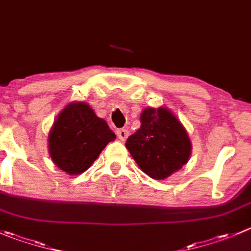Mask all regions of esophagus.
<instances>
[{"label": "esophagus", "mask_w": 251, "mask_h": 251, "mask_svg": "<svg viewBox=\"0 0 251 251\" xmlns=\"http://www.w3.org/2000/svg\"><path fill=\"white\" fill-rule=\"evenodd\" d=\"M116 135H118V137L120 138L121 141H125L126 138L128 137V131L126 130V128H119V130L116 131Z\"/></svg>", "instance_id": "34e87169"}]
</instances>
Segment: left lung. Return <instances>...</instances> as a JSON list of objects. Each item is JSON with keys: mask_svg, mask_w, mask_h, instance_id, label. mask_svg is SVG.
Wrapping results in <instances>:
<instances>
[{"mask_svg": "<svg viewBox=\"0 0 251 251\" xmlns=\"http://www.w3.org/2000/svg\"><path fill=\"white\" fill-rule=\"evenodd\" d=\"M138 167L153 179H165L189 160L191 143L184 126L168 109L147 108L141 127L126 141Z\"/></svg>", "mask_w": 251, "mask_h": 251, "instance_id": "1", "label": "left lung"}]
</instances>
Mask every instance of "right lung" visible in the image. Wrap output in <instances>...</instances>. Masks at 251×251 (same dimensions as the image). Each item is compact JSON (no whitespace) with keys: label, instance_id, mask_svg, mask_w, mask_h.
I'll return each instance as SVG.
<instances>
[{"label":"right lung","instance_id":"right-lung-1","mask_svg":"<svg viewBox=\"0 0 251 251\" xmlns=\"http://www.w3.org/2000/svg\"><path fill=\"white\" fill-rule=\"evenodd\" d=\"M115 138L105 120L98 118L86 103H74L61 111L53 123L49 152L60 169L71 175L81 174Z\"/></svg>","mask_w":251,"mask_h":251}]
</instances>
